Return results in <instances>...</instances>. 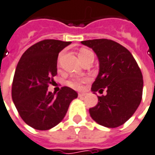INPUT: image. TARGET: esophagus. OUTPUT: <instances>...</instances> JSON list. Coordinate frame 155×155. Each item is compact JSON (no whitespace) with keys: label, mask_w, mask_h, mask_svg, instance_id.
I'll return each mask as SVG.
<instances>
[{"label":"esophagus","mask_w":155,"mask_h":155,"mask_svg":"<svg viewBox=\"0 0 155 155\" xmlns=\"http://www.w3.org/2000/svg\"><path fill=\"white\" fill-rule=\"evenodd\" d=\"M86 96V93L85 92H82V93H79V97H84V96Z\"/></svg>","instance_id":"34e87169"}]
</instances>
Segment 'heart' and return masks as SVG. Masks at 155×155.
<instances>
[{
  "label": "heart",
  "instance_id": "b5f03b06",
  "mask_svg": "<svg viewBox=\"0 0 155 155\" xmlns=\"http://www.w3.org/2000/svg\"><path fill=\"white\" fill-rule=\"evenodd\" d=\"M92 52H91L88 49H81L80 53H79V57L80 59L81 58H84L86 55L91 54ZM87 81L86 78H83V79H72L70 81H67V85L72 87V88L76 89V90H81L83 87V84L85 83Z\"/></svg>",
  "mask_w": 155,
  "mask_h": 155
}]
</instances>
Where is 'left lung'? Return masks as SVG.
Returning <instances> with one entry per match:
<instances>
[{"instance_id":"left-lung-1","label":"left lung","mask_w":155,"mask_h":155,"mask_svg":"<svg viewBox=\"0 0 155 155\" xmlns=\"http://www.w3.org/2000/svg\"><path fill=\"white\" fill-rule=\"evenodd\" d=\"M92 48L99 60V74L91 86L98 103L89 109L92 119L101 126L117 127L134 115L141 102L143 74L130 52L115 41L106 38L82 41Z\"/></svg>"}]
</instances>
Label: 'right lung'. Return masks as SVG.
Instances as JSON below:
<instances>
[{
    "instance_id": "1",
    "label": "right lung",
    "mask_w": 155,
    "mask_h": 155,
    "mask_svg": "<svg viewBox=\"0 0 155 155\" xmlns=\"http://www.w3.org/2000/svg\"><path fill=\"white\" fill-rule=\"evenodd\" d=\"M71 42L45 39L21 55L14 74L12 96L21 119L37 130H48L62 121L77 92L68 86L57 95L48 91L57 74L59 53Z\"/></svg>"
}]
</instances>
